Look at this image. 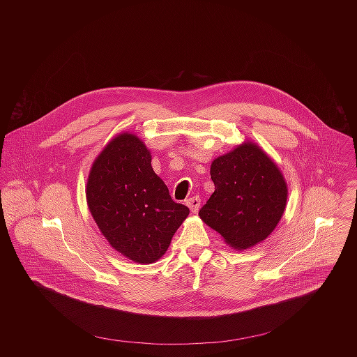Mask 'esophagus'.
Wrapping results in <instances>:
<instances>
[{
	"label": "esophagus",
	"mask_w": 357,
	"mask_h": 357,
	"mask_svg": "<svg viewBox=\"0 0 357 357\" xmlns=\"http://www.w3.org/2000/svg\"><path fill=\"white\" fill-rule=\"evenodd\" d=\"M185 204L190 207V210H191L192 213H198V210H199V207H201V198H199V197H192V198H190Z\"/></svg>",
	"instance_id": "34e87169"
}]
</instances>
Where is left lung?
<instances>
[{
    "label": "left lung",
    "instance_id": "left-lung-1",
    "mask_svg": "<svg viewBox=\"0 0 357 357\" xmlns=\"http://www.w3.org/2000/svg\"><path fill=\"white\" fill-rule=\"evenodd\" d=\"M214 192L199 217L236 250L266 239L280 221L287 184L276 163L246 142L211 162Z\"/></svg>",
    "mask_w": 357,
    "mask_h": 357
}]
</instances>
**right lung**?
<instances>
[{
    "label": "right lung",
    "mask_w": 357,
    "mask_h": 357,
    "mask_svg": "<svg viewBox=\"0 0 357 357\" xmlns=\"http://www.w3.org/2000/svg\"><path fill=\"white\" fill-rule=\"evenodd\" d=\"M86 201L108 243L140 264L165 255L190 214L187 206L172 199L153 172L151 153L132 133L118 135L95 159Z\"/></svg>",
    "instance_id": "add662e5"
}]
</instances>
